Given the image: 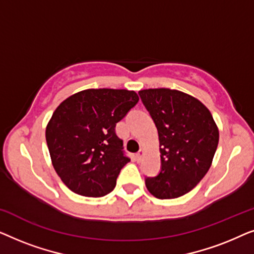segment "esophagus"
Returning a JSON list of instances; mask_svg holds the SVG:
<instances>
[{"instance_id": "1", "label": "esophagus", "mask_w": 254, "mask_h": 254, "mask_svg": "<svg viewBox=\"0 0 254 254\" xmlns=\"http://www.w3.org/2000/svg\"><path fill=\"white\" fill-rule=\"evenodd\" d=\"M143 155H144V151H143V149H141V150L138 151L137 154H136V158H137V161H140V159H141L142 157H143Z\"/></svg>"}]
</instances>
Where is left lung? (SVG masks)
Instances as JSON below:
<instances>
[{"label": "left lung", "mask_w": 254, "mask_h": 254, "mask_svg": "<svg viewBox=\"0 0 254 254\" xmlns=\"http://www.w3.org/2000/svg\"><path fill=\"white\" fill-rule=\"evenodd\" d=\"M158 130L162 168L145 179L157 199H176L189 193L206 176L218 144V128L199 99L171 89L138 91Z\"/></svg>", "instance_id": "8db88e82"}]
</instances>
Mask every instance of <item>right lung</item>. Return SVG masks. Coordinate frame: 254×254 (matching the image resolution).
Segmentation results:
<instances>
[{
    "label": "right lung",
    "instance_id": "right-lung-1",
    "mask_svg": "<svg viewBox=\"0 0 254 254\" xmlns=\"http://www.w3.org/2000/svg\"><path fill=\"white\" fill-rule=\"evenodd\" d=\"M137 102L135 91L88 89L57 107L47 124L46 142L54 170L69 190L89 197L113 190L130 161L116 125Z\"/></svg>",
    "mask_w": 254,
    "mask_h": 254
}]
</instances>
